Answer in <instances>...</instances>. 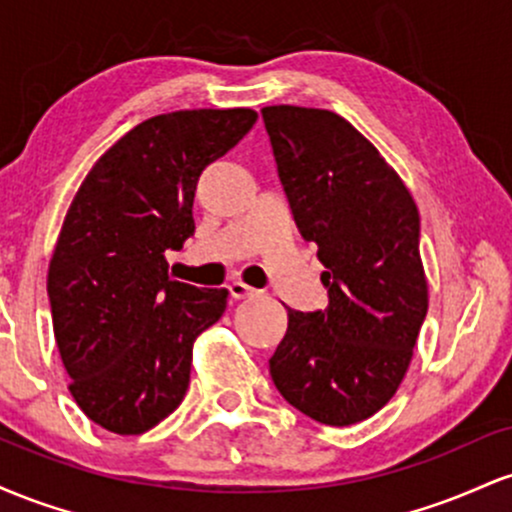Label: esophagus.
<instances>
[{"instance_id": "esophagus-1", "label": "esophagus", "mask_w": 512, "mask_h": 512, "mask_svg": "<svg viewBox=\"0 0 512 512\" xmlns=\"http://www.w3.org/2000/svg\"><path fill=\"white\" fill-rule=\"evenodd\" d=\"M228 291H231V296L236 298V301H245V298H255L257 293H260V291L252 289V286L243 284V281H231V284H228Z\"/></svg>"}]
</instances>
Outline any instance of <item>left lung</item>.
<instances>
[{"instance_id": "obj_1", "label": "left lung", "mask_w": 512, "mask_h": 512, "mask_svg": "<svg viewBox=\"0 0 512 512\" xmlns=\"http://www.w3.org/2000/svg\"><path fill=\"white\" fill-rule=\"evenodd\" d=\"M262 120L293 221L317 245L327 289L325 310H289L269 375L310 419L358 424L397 392L426 320L419 211L344 117L272 105Z\"/></svg>"}]
</instances>
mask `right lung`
<instances>
[{"label": "right lung", "mask_w": 512, "mask_h": 512, "mask_svg": "<svg viewBox=\"0 0 512 512\" xmlns=\"http://www.w3.org/2000/svg\"><path fill=\"white\" fill-rule=\"evenodd\" d=\"M255 122L248 108L156 115L110 146L76 192L48 296L69 392L105 431H149L185 397L192 344L228 291L173 281L166 257L195 233L202 170Z\"/></svg>", "instance_id": "obj_1"}]
</instances>
